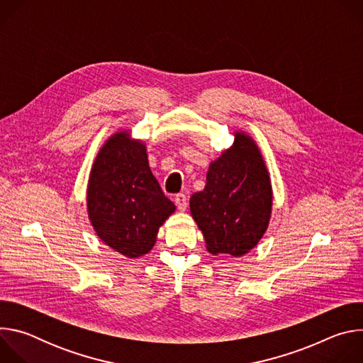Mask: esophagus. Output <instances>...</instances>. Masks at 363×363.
Listing matches in <instances>:
<instances>
[{"instance_id": "1", "label": "esophagus", "mask_w": 363, "mask_h": 363, "mask_svg": "<svg viewBox=\"0 0 363 363\" xmlns=\"http://www.w3.org/2000/svg\"><path fill=\"white\" fill-rule=\"evenodd\" d=\"M175 203H177L179 211H185L186 206H188V196H186V194H177L175 195Z\"/></svg>"}]
</instances>
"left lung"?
Returning a JSON list of instances; mask_svg holds the SVG:
<instances>
[{
    "instance_id": "1",
    "label": "left lung",
    "mask_w": 363,
    "mask_h": 363,
    "mask_svg": "<svg viewBox=\"0 0 363 363\" xmlns=\"http://www.w3.org/2000/svg\"><path fill=\"white\" fill-rule=\"evenodd\" d=\"M189 208L213 254L240 257L267 230L272 185L255 143L235 133L234 145L210 165L206 185L192 194Z\"/></svg>"
}]
</instances>
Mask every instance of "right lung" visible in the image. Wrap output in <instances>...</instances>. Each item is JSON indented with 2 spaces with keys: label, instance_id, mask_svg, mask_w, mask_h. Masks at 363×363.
Wrapping results in <instances>:
<instances>
[{
  "label": "right lung",
  "instance_id": "right-lung-1",
  "mask_svg": "<svg viewBox=\"0 0 363 363\" xmlns=\"http://www.w3.org/2000/svg\"><path fill=\"white\" fill-rule=\"evenodd\" d=\"M89 218L99 238L128 257L146 254L175 211L150 172L146 149L126 132L100 149L87 188Z\"/></svg>",
  "mask_w": 363,
  "mask_h": 363
}]
</instances>
